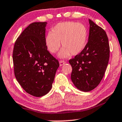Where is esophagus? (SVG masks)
Instances as JSON below:
<instances>
[{
	"instance_id": "1",
	"label": "esophagus",
	"mask_w": 122,
	"mask_h": 122,
	"mask_svg": "<svg viewBox=\"0 0 122 122\" xmlns=\"http://www.w3.org/2000/svg\"><path fill=\"white\" fill-rule=\"evenodd\" d=\"M66 62L64 61H59V66H63L64 64H66Z\"/></svg>"
}]
</instances>
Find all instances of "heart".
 Masks as SVG:
<instances>
[{"label": "heart", "instance_id": "obj_1", "mask_svg": "<svg viewBox=\"0 0 122 122\" xmlns=\"http://www.w3.org/2000/svg\"><path fill=\"white\" fill-rule=\"evenodd\" d=\"M88 39V30L84 24L76 22L58 23L48 33L46 44L51 53H56L61 46L63 48L58 54L61 58L76 56L86 47Z\"/></svg>", "mask_w": 122, "mask_h": 122}]
</instances>
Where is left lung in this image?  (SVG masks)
<instances>
[{
    "mask_svg": "<svg viewBox=\"0 0 122 122\" xmlns=\"http://www.w3.org/2000/svg\"><path fill=\"white\" fill-rule=\"evenodd\" d=\"M88 41L84 50L69 62L71 80L78 89L89 92L98 86L104 76L109 58V46L102 28L89 19Z\"/></svg>",
    "mask_w": 122,
    "mask_h": 122,
    "instance_id": "8db88e82",
    "label": "left lung"
}]
</instances>
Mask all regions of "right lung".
<instances>
[{
  "mask_svg": "<svg viewBox=\"0 0 122 122\" xmlns=\"http://www.w3.org/2000/svg\"><path fill=\"white\" fill-rule=\"evenodd\" d=\"M46 22L31 23L15 43L13 53L14 74L28 94L41 97L52 87L59 64L47 51Z\"/></svg>",
  "mask_w": 122,
  "mask_h": 122,
  "instance_id": "right-lung-1",
  "label": "right lung"
}]
</instances>
